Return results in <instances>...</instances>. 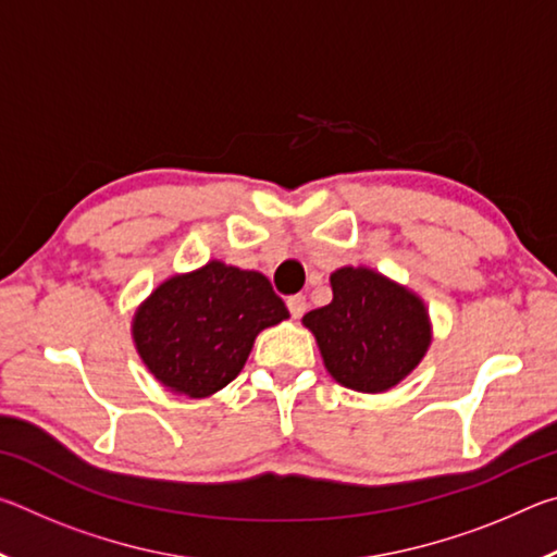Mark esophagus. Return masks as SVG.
Wrapping results in <instances>:
<instances>
[{
	"label": "esophagus",
	"instance_id": "esophagus-1",
	"mask_svg": "<svg viewBox=\"0 0 557 557\" xmlns=\"http://www.w3.org/2000/svg\"><path fill=\"white\" fill-rule=\"evenodd\" d=\"M287 309H289L292 319H299L301 314L307 312V297H305V295H292V297H287Z\"/></svg>",
	"mask_w": 557,
	"mask_h": 557
}]
</instances>
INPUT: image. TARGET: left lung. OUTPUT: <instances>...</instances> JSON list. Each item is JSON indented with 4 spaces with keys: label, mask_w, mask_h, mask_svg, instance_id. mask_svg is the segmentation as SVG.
I'll return each mask as SVG.
<instances>
[{
    "label": "left lung",
    "mask_w": 557,
    "mask_h": 557,
    "mask_svg": "<svg viewBox=\"0 0 557 557\" xmlns=\"http://www.w3.org/2000/svg\"><path fill=\"white\" fill-rule=\"evenodd\" d=\"M334 299L301 317L329 375L358 393H385L418 369L432 344L425 301L379 270L332 272Z\"/></svg>",
    "instance_id": "8db88e82"
}]
</instances>
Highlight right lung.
Here are the masks:
<instances>
[{
  "instance_id": "right-lung-1",
  "label": "right lung",
  "mask_w": 557,
  "mask_h": 557,
  "mask_svg": "<svg viewBox=\"0 0 557 557\" xmlns=\"http://www.w3.org/2000/svg\"><path fill=\"white\" fill-rule=\"evenodd\" d=\"M289 317L270 280L221 260L166 277L132 317V342L169 393L209 398L243 371L262 329Z\"/></svg>"
}]
</instances>
